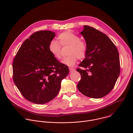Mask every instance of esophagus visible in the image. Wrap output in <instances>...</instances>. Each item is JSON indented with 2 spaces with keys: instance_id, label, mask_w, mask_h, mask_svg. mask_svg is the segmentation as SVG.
Listing matches in <instances>:
<instances>
[{
  "instance_id": "esophagus-1",
  "label": "esophagus",
  "mask_w": 133,
  "mask_h": 133,
  "mask_svg": "<svg viewBox=\"0 0 133 133\" xmlns=\"http://www.w3.org/2000/svg\"><path fill=\"white\" fill-rule=\"evenodd\" d=\"M69 70H70V72H72L74 71L75 70L73 68H69Z\"/></svg>"
}]
</instances>
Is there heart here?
Listing matches in <instances>:
<instances>
[{
    "label": "heart",
    "instance_id": "obj_1",
    "mask_svg": "<svg viewBox=\"0 0 133 133\" xmlns=\"http://www.w3.org/2000/svg\"><path fill=\"white\" fill-rule=\"evenodd\" d=\"M57 42L50 41L48 45V50L54 57L57 59H61V47L69 45L68 56L65 57L62 62L69 66H74L78 59L85 58L87 52V44L86 41L81 39L80 37L71 31H64L59 34L57 37Z\"/></svg>",
    "mask_w": 133,
    "mask_h": 133
}]
</instances>
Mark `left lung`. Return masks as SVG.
Here are the masks:
<instances>
[{"mask_svg": "<svg viewBox=\"0 0 133 133\" xmlns=\"http://www.w3.org/2000/svg\"><path fill=\"white\" fill-rule=\"evenodd\" d=\"M80 32L87 43L85 58L77 71L81 75L77 85L83 95L95 98L103 97L114 88L119 77L120 65L118 50L104 34L88 25Z\"/></svg>", "mask_w": 133, "mask_h": 133, "instance_id": "1", "label": "left lung"}]
</instances>
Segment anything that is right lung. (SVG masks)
Returning <instances> with one entry per match:
<instances>
[{"instance_id": "add662e5", "label": "right lung", "mask_w": 133, "mask_h": 133, "mask_svg": "<svg viewBox=\"0 0 133 133\" xmlns=\"http://www.w3.org/2000/svg\"><path fill=\"white\" fill-rule=\"evenodd\" d=\"M55 34L37 31L26 39L14 58V83L23 96L36 104H45L58 94L62 80L69 72L48 50Z\"/></svg>"}]
</instances>
